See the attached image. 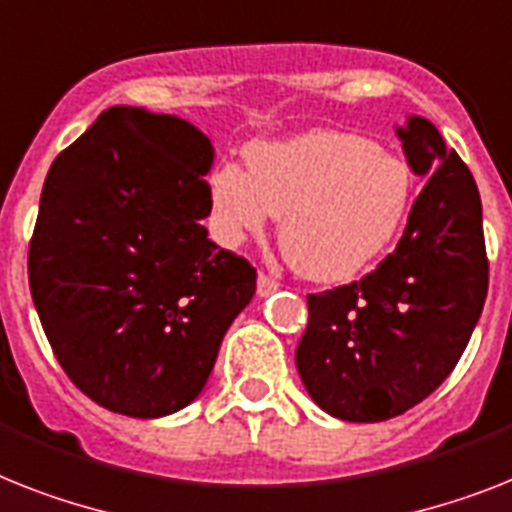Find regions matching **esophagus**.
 <instances>
[{"mask_svg": "<svg viewBox=\"0 0 512 512\" xmlns=\"http://www.w3.org/2000/svg\"><path fill=\"white\" fill-rule=\"evenodd\" d=\"M256 290H259L261 298H269L274 290H280V282L272 280L269 274H259V280H256Z\"/></svg>", "mask_w": 512, "mask_h": 512, "instance_id": "1", "label": "esophagus"}]
</instances>
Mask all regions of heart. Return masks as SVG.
<instances>
[{
    "instance_id": "b5f03b06",
    "label": "heart",
    "mask_w": 512,
    "mask_h": 512,
    "mask_svg": "<svg viewBox=\"0 0 512 512\" xmlns=\"http://www.w3.org/2000/svg\"><path fill=\"white\" fill-rule=\"evenodd\" d=\"M411 167L369 138L311 130L248 149V172L219 164L209 177L214 225L240 243L280 219V246L295 272L340 282L390 248L408 219Z\"/></svg>"
}]
</instances>
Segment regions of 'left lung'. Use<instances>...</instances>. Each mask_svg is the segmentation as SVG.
Listing matches in <instances>:
<instances>
[{
  "label": "left lung",
  "mask_w": 512,
  "mask_h": 512,
  "mask_svg": "<svg viewBox=\"0 0 512 512\" xmlns=\"http://www.w3.org/2000/svg\"><path fill=\"white\" fill-rule=\"evenodd\" d=\"M426 177L398 248L363 280L308 295L295 366L308 395L342 421L400 416L450 377L489 287L474 175L426 117L398 128Z\"/></svg>",
  "instance_id": "left-lung-1"
}]
</instances>
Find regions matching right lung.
<instances>
[{
	"label": "right lung",
	"mask_w": 512,
	"mask_h": 512,
	"mask_svg": "<svg viewBox=\"0 0 512 512\" xmlns=\"http://www.w3.org/2000/svg\"><path fill=\"white\" fill-rule=\"evenodd\" d=\"M214 146L196 125L112 107L54 159L28 251L46 340L94 403L133 418L201 395L256 269L217 248Z\"/></svg>",
	"instance_id": "1"
}]
</instances>
